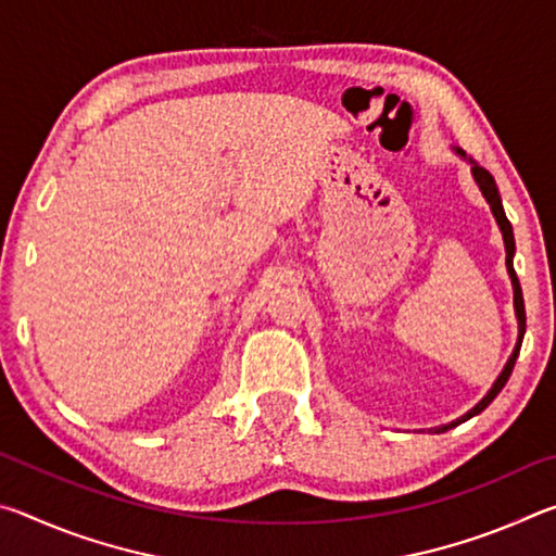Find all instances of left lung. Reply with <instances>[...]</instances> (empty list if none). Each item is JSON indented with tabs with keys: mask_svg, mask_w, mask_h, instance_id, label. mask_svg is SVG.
<instances>
[{
	"mask_svg": "<svg viewBox=\"0 0 556 556\" xmlns=\"http://www.w3.org/2000/svg\"><path fill=\"white\" fill-rule=\"evenodd\" d=\"M454 152H456V156H460V159H464V162L470 164V174H473V181H476L478 188H481L483 199L488 201V205H491V213H493V218H495V223H497V228H501V232H503V242H505V267H507V275H510V281H513V306H515V318H517V343H515V348H513L510 357H507L503 372L497 375V380L493 382V388L483 394V400L478 402L476 407H470V409L464 414V417L448 421V425H441V427L429 429L431 434H444V431L454 429V427H458V425H464V421H468L470 417H476V414H481V412L488 407V404H491V402L497 397V394H501V390L505 388V382H507V378H510V372H513V368H515V361H517V355H520V345H522V338H525V301H522L520 281H517L515 267H513V257H515L513 225H510V220L505 218L503 201H501V193H497L495 178H493L491 174H488L481 164H476L473 159L466 156L464 149L454 147Z\"/></svg>",
	"mask_w": 556,
	"mask_h": 556,
	"instance_id": "8db88e82",
	"label": "left lung"
}]
</instances>
